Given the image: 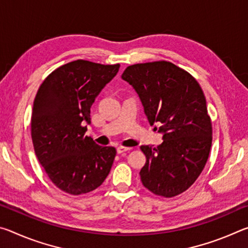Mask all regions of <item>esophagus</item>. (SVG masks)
<instances>
[{
  "instance_id": "1",
  "label": "esophagus",
  "mask_w": 248,
  "mask_h": 248,
  "mask_svg": "<svg viewBox=\"0 0 248 248\" xmlns=\"http://www.w3.org/2000/svg\"><path fill=\"white\" fill-rule=\"evenodd\" d=\"M130 150H131V148H125V146H118V148H117V152H118V154H121V153H124V152H129Z\"/></svg>"
}]
</instances>
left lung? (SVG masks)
Returning a JSON list of instances; mask_svg holds the SVG:
<instances>
[{"instance_id": "obj_1", "label": "left lung", "mask_w": 248, "mask_h": 248, "mask_svg": "<svg viewBox=\"0 0 248 248\" xmlns=\"http://www.w3.org/2000/svg\"><path fill=\"white\" fill-rule=\"evenodd\" d=\"M121 78L139 95L151 125L159 124L163 143L141 145L146 157L143 186L171 198L199 177L212 143V124L202 90L187 71L169 61L129 65Z\"/></svg>"}]
</instances>
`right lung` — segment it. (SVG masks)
Segmentation results:
<instances>
[{"instance_id":"add662e5","label":"right lung","mask_w":248,"mask_h":248,"mask_svg":"<svg viewBox=\"0 0 248 248\" xmlns=\"http://www.w3.org/2000/svg\"><path fill=\"white\" fill-rule=\"evenodd\" d=\"M120 64L75 60L59 66L41 83L33 100L31 139L49 179L66 194L95 190L110 171L117 151L84 136L96 96Z\"/></svg>"}]
</instances>
